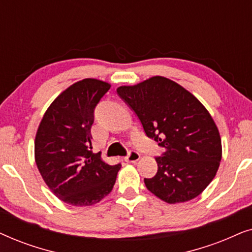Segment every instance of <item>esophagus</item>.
Listing matches in <instances>:
<instances>
[{"instance_id": "obj_1", "label": "esophagus", "mask_w": 252, "mask_h": 252, "mask_svg": "<svg viewBox=\"0 0 252 252\" xmlns=\"http://www.w3.org/2000/svg\"><path fill=\"white\" fill-rule=\"evenodd\" d=\"M139 159H140V154L134 150L129 151V154L125 157V160L127 163H135V161H137Z\"/></svg>"}]
</instances>
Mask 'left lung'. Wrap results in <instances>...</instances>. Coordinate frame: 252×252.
<instances>
[{
    "label": "left lung",
    "instance_id": "1",
    "mask_svg": "<svg viewBox=\"0 0 252 252\" xmlns=\"http://www.w3.org/2000/svg\"><path fill=\"white\" fill-rule=\"evenodd\" d=\"M143 129L165 149L158 170L144 179L148 190L168 204L201 195L216 177L222 156L221 137L204 105L181 85L155 75L117 88Z\"/></svg>",
    "mask_w": 252,
    "mask_h": 252
}]
</instances>
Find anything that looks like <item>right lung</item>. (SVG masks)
Returning <instances> with one entry per match:
<instances>
[{
    "label": "right lung",
    "mask_w": 252,
    "mask_h": 252,
    "mask_svg": "<svg viewBox=\"0 0 252 252\" xmlns=\"http://www.w3.org/2000/svg\"><path fill=\"white\" fill-rule=\"evenodd\" d=\"M109 82L94 78L74 82L44 112L34 141L41 177L66 204L89 206L111 192L122 165H110L92 149L94 109L109 91Z\"/></svg>",
    "instance_id": "1"
}]
</instances>
